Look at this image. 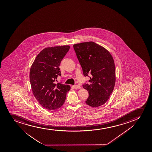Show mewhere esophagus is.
Wrapping results in <instances>:
<instances>
[{
  "mask_svg": "<svg viewBox=\"0 0 152 152\" xmlns=\"http://www.w3.org/2000/svg\"><path fill=\"white\" fill-rule=\"evenodd\" d=\"M73 87L75 89H79V88H80V87L78 85H74L73 86Z\"/></svg>",
  "mask_w": 152,
  "mask_h": 152,
  "instance_id": "1",
  "label": "esophagus"
}]
</instances>
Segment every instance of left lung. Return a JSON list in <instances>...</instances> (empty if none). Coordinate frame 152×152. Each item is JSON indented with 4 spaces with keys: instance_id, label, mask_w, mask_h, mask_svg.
<instances>
[{
    "instance_id": "8db88e82",
    "label": "left lung",
    "mask_w": 152,
    "mask_h": 152,
    "mask_svg": "<svg viewBox=\"0 0 152 152\" xmlns=\"http://www.w3.org/2000/svg\"><path fill=\"white\" fill-rule=\"evenodd\" d=\"M73 49L84 76L90 77L83 85L89 93L86 103L94 107L101 106L107 101L115 84L113 58L106 49L93 42L75 44Z\"/></svg>"
}]
</instances>
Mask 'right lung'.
<instances>
[{
    "label": "right lung",
    "mask_w": 152,
    "mask_h": 152,
    "mask_svg": "<svg viewBox=\"0 0 152 152\" xmlns=\"http://www.w3.org/2000/svg\"><path fill=\"white\" fill-rule=\"evenodd\" d=\"M69 45L47 48L37 55L30 70V82L33 95L39 103L48 110L63 105L70 86L56 84L61 76L59 66L69 50Z\"/></svg>",
    "instance_id": "1"
}]
</instances>
